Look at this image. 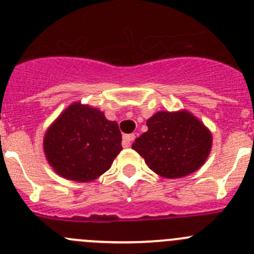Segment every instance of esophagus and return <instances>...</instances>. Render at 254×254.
Wrapping results in <instances>:
<instances>
[{
    "mask_svg": "<svg viewBox=\"0 0 254 254\" xmlns=\"http://www.w3.org/2000/svg\"><path fill=\"white\" fill-rule=\"evenodd\" d=\"M135 138V135L133 134V133H130V134H125L124 135V140H122V144H124V147H130V144H132L133 139Z\"/></svg>",
    "mask_w": 254,
    "mask_h": 254,
    "instance_id": "esophagus-1",
    "label": "esophagus"
}]
</instances>
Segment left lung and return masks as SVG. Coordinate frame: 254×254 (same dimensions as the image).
<instances>
[{"label":"left lung","instance_id":"8db88e82","mask_svg":"<svg viewBox=\"0 0 254 254\" xmlns=\"http://www.w3.org/2000/svg\"><path fill=\"white\" fill-rule=\"evenodd\" d=\"M147 126L132 148L160 177H187L201 168L211 152V132L187 110L158 111L148 119Z\"/></svg>","mask_w":254,"mask_h":254}]
</instances>
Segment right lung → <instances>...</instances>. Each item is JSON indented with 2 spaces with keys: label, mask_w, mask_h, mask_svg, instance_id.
I'll return each mask as SVG.
<instances>
[{
  "label": "right lung",
  "mask_w": 254,
  "mask_h": 254,
  "mask_svg": "<svg viewBox=\"0 0 254 254\" xmlns=\"http://www.w3.org/2000/svg\"><path fill=\"white\" fill-rule=\"evenodd\" d=\"M119 125L99 109L74 102L50 125L43 139L45 158L62 178L79 183L97 179L122 150Z\"/></svg>",
  "instance_id": "right-lung-1"
}]
</instances>
